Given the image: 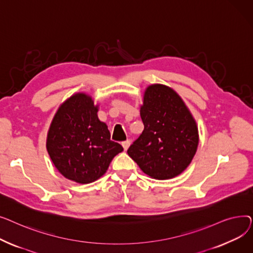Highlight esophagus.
Segmentation results:
<instances>
[{
	"label": "esophagus",
	"mask_w": 253,
	"mask_h": 253,
	"mask_svg": "<svg viewBox=\"0 0 253 253\" xmlns=\"http://www.w3.org/2000/svg\"><path fill=\"white\" fill-rule=\"evenodd\" d=\"M130 143H131V141H130L129 139H127L126 141H123V142H122V145H123V148H124V150H125V151H127V150H128Z\"/></svg>",
	"instance_id": "34e87169"
}]
</instances>
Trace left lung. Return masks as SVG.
<instances>
[{
	"mask_svg": "<svg viewBox=\"0 0 253 253\" xmlns=\"http://www.w3.org/2000/svg\"><path fill=\"white\" fill-rule=\"evenodd\" d=\"M144 129L127 153L145 174L164 180L187 169L197 152L196 120L177 92L163 84L145 88L140 105Z\"/></svg>",
	"mask_w": 253,
	"mask_h": 253,
	"instance_id": "8db88e82",
	"label": "left lung"
}]
</instances>
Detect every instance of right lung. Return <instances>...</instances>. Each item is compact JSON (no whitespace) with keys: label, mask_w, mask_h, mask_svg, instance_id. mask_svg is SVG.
Wrapping results in <instances>:
<instances>
[{"label":"right lung","mask_w":253,"mask_h":253,"mask_svg":"<svg viewBox=\"0 0 253 253\" xmlns=\"http://www.w3.org/2000/svg\"><path fill=\"white\" fill-rule=\"evenodd\" d=\"M99 104L78 92L64 100L53 117L46 149L53 165L65 178L90 183L108 170L121 144L111 140L108 125L98 119Z\"/></svg>","instance_id":"1"}]
</instances>
